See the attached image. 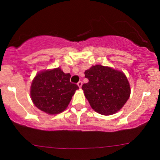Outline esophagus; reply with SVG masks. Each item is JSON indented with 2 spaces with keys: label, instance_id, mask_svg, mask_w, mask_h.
Here are the masks:
<instances>
[{
  "label": "esophagus",
  "instance_id": "34e87169",
  "mask_svg": "<svg viewBox=\"0 0 160 160\" xmlns=\"http://www.w3.org/2000/svg\"><path fill=\"white\" fill-rule=\"evenodd\" d=\"M77 84H78V86L79 87V88H81V87H82V81H79V82L77 83Z\"/></svg>",
  "mask_w": 160,
  "mask_h": 160
}]
</instances>
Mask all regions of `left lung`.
Returning a JSON list of instances; mask_svg holds the SVG:
<instances>
[{"mask_svg":"<svg viewBox=\"0 0 160 160\" xmlns=\"http://www.w3.org/2000/svg\"><path fill=\"white\" fill-rule=\"evenodd\" d=\"M89 82L82 85L92 108L102 115H111L121 109L130 95L128 78L121 71L96 65L84 72Z\"/></svg>","mask_w":160,"mask_h":160,"instance_id":"8db88e82","label":"left lung"}]
</instances>
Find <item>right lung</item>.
I'll return each mask as SVG.
<instances>
[{"label": "right lung", "instance_id": "add662e5", "mask_svg": "<svg viewBox=\"0 0 160 160\" xmlns=\"http://www.w3.org/2000/svg\"><path fill=\"white\" fill-rule=\"evenodd\" d=\"M71 74L65 73L60 68L43 71L32 81L30 95L32 102L41 111L58 114L68 106L77 84L70 82Z\"/></svg>", "mask_w": 160, "mask_h": 160}]
</instances>
